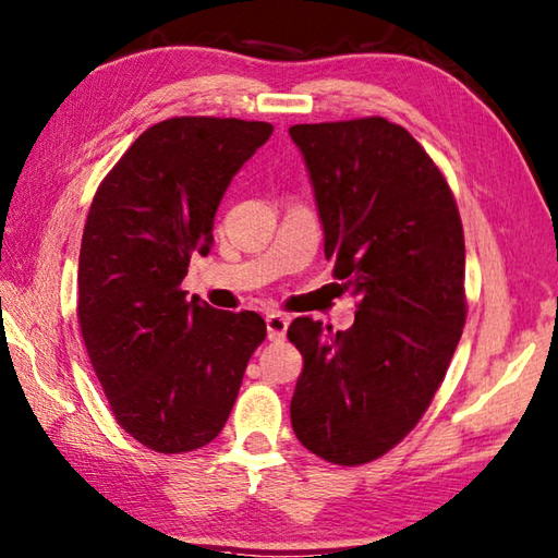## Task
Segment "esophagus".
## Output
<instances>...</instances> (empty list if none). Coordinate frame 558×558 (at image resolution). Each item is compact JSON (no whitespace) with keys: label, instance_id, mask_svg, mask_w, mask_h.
Masks as SVG:
<instances>
[{"label":"esophagus","instance_id":"34e87169","mask_svg":"<svg viewBox=\"0 0 558 558\" xmlns=\"http://www.w3.org/2000/svg\"><path fill=\"white\" fill-rule=\"evenodd\" d=\"M288 324L290 319L286 314H266V329H268V339L270 341H282L286 339V331H288Z\"/></svg>","mask_w":558,"mask_h":558}]
</instances>
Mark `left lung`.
Returning a JSON list of instances; mask_svg holds the SVG:
<instances>
[{
    "label": "left lung",
    "mask_w": 558,
    "mask_h": 558,
    "mask_svg": "<svg viewBox=\"0 0 558 558\" xmlns=\"http://www.w3.org/2000/svg\"><path fill=\"white\" fill-rule=\"evenodd\" d=\"M317 202L324 256L359 298L353 327L298 317L295 437L339 465L378 459L412 432L465 322V246L447 180L383 117L290 126Z\"/></svg>",
    "instance_id": "8db88e82"
}]
</instances>
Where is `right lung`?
<instances>
[{
    "instance_id": "right-lung-1",
    "label": "right lung",
    "mask_w": 558,
    "mask_h": 558,
    "mask_svg": "<svg viewBox=\"0 0 558 558\" xmlns=\"http://www.w3.org/2000/svg\"><path fill=\"white\" fill-rule=\"evenodd\" d=\"M266 121L175 117L146 129L99 185L77 272L83 339L121 429L160 453L205 447L229 420L256 312H225L180 288L207 256L215 215Z\"/></svg>"
}]
</instances>
